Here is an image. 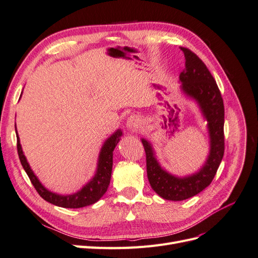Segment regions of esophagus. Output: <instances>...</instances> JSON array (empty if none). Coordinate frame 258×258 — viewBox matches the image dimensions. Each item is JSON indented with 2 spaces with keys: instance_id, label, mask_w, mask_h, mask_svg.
I'll return each mask as SVG.
<instances>
[{
  "instance_id": "obj_1",
  "label": "esophagus",
  "mask_w": 258,
  "mask_h": 258,
  "mask_svg": "<svg viewBox=\"0 0 258 258\" xmlns=\"http://www.w3.org/2000/svg\"><path fill=\"white\" fill-rule=\"evenodd\" d=\"M140 127H141V120L137 115H131L127 119V129L131 132H135Z\"/></svg>"
}]
</instances>
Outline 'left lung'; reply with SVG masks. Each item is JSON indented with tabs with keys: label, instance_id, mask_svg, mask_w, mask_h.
Listing matches in <instances>:
<instances>
[{
	"label": "left lung",
	"instance_id": "obj_1",
	"mask_svg": "<svg viewBox=\"0 0 258 258\" xmlns=\"http://www.w3.org/2000/svg\"><path fill=\"white\" fill-rule=\"evenodd\" d=\"M185 68L179 74L181 89L187 97L196 101L208 121L210 153L205 165L196 173L175 176L162 169L155 157L152 144L142 139L146 154L147 177L152 188L166 200L181 201L196 196L214 178L224 156V103L217 84L207 66L191 50L181 47Z\"/></svg>",
	"mask_w": 258,
	"mask_h": 258
}]
</instances>
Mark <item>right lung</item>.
Masks as SVG:
<instances>
[{
    "instance_id": "right-lung-1",
    "label": "right lung",
    "mask_w": 258,
    "mask_h": 258,
    "mask_svg": "<svg viewBox=\"0 0 258 258\" xmlns=\"http://www.w3.org/2000/svg\"><path fill=\"white\" fill-rule=\"evenodd\" d=\"M15 128H16V126H15ZM121 136L122 132L118 129L106 140L99 154L98 167L95 176H93L81 190L72 195H67V196H64V195H58L56 192L48 190L47 188H45L40 181H38V178L34 174L32 169L30 168L26 156L23 155L18 134L17 151L21 165L27 172L31 183L33 184L34 188L44 200L61 208L77 209L96 204V202L106 192L107 187L110 185L111 181L113 168V152L117 143L119 142Z\"/></svg>"
}]
</instances>
